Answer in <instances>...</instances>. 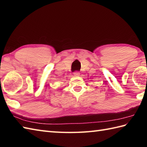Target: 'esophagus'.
I'll list each match as a JSON object with an SVG mask.
<instances>
[{
  "label": "esophagus",
  "instance_id": "esophagus-1",
  "mask_svg": "<svg viewBox=\"0 0 147 147\" xmlns=\"http://www.w3.org/2000/svg\"><path fill=\"white\" fill-rule=\"evenodd\" d=\"M73 74H74V76H79L80 73L79 71H75V72H74V73H73Z\"/></svg>",
  "mask_w": 147,
  "mask_h": 147
}]
</instances>
